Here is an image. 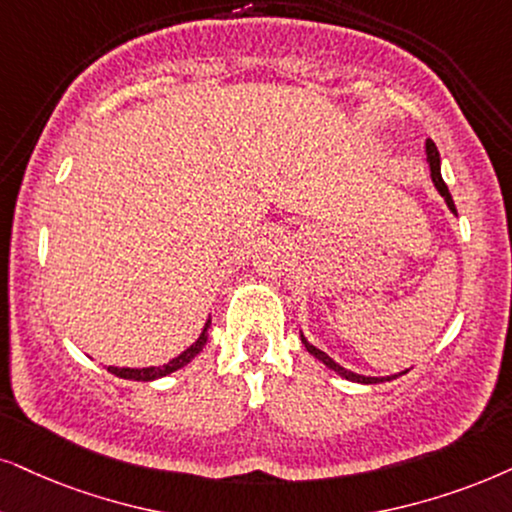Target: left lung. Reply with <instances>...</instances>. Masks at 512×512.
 <instances>
[{"label":"left lung","instance_id":"1","mask_svg":"<svg viewBox=\"0 0 512 512\" xmlns=\"http://www.w3.org/2000/svg\"><path fill=\"white\" fill-rule=\"evenodd\" d=\"M425 153H428V165H430V177H432V184H435V189L439 191V196L444 198V203L449 205V210L454 212V215H456V205H454V198H451V193H449V189H446V184H444V179H442V160H439V151H437L435 141H432V139L425 141ZM300 338H302V345L307 347V352L312 354L314 359H319L323 366H328V368H331V371H335V373H338V375H342V378H345V380H352V383L375 385V383H385V380L399 378V375L409 373V368H406V371H401L399 375H387V378H371V375H359V373H354V371H347L345 366H340L338 361H333L331 357H328L326 352H321L319 347H314L312 342H307V338H304L302 333H300Z\"/></svg>","mask_w":512,"mask_h":512}]
</instances>
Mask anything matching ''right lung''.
I'll use <instances>...</instances> for the list:
<instances>
[{
  "label": "right lung",
  "instance_id": "obj_1",
  "mask_svg": "<svg viewBox=\"0 0 512 512\" xmlns=\"http://www.w3.org/2000/svg\"><path fill=\"white\" fill-rule=\"evenodd\" d=\"M208 328H210V319L205 321V328H203V333H200V338L193 342L191 347H186L179 357H174L172 361H167V364H163V366H148V368L108 366V373L118 375V378H125V380H141V383H148V380H158V378H163V375L179 371V368H184L186 364H189V361L196 357L200 349L205 347V342H208Z\"/></svg>",
  "mask_w": 512,
  "mask_h": 512
}]
</instances>
